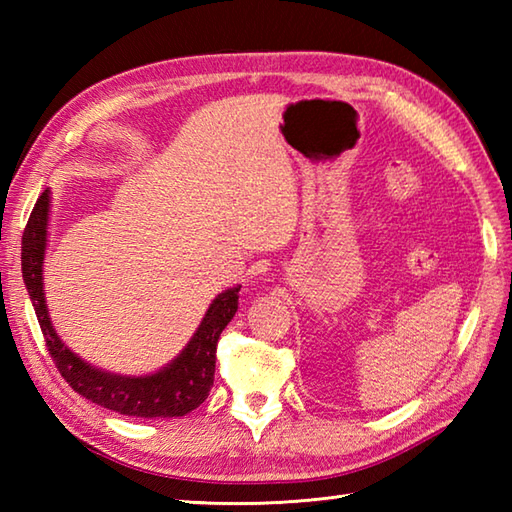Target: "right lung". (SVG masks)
<instances>
[{"label": "right lung", "instance_id": "1", "mask_svg": "<svg viewBox=\"0 0 512 512\" xmlns=\"http://www.w3.org/2000/svg\"><path fill=\"white\" fill-rule=\"evenodd\" d=\"M48 215L50 191L46 189L30 213L24 237H21V273L24 284L37 312L43 339L54 365L76 394L88 398L96 405L136 418H178L200 407L209 396L215 378V352L222 330L235 317L239 288H228L217 295L206 310L200 328L195 330L187 347L149 376H123L103 372L99 367L81 361L59 334L48 314V303L43 297V257L48 242Z\"/></svg>", "mask_w": 512, "mask_h": 512}]
</instances>
